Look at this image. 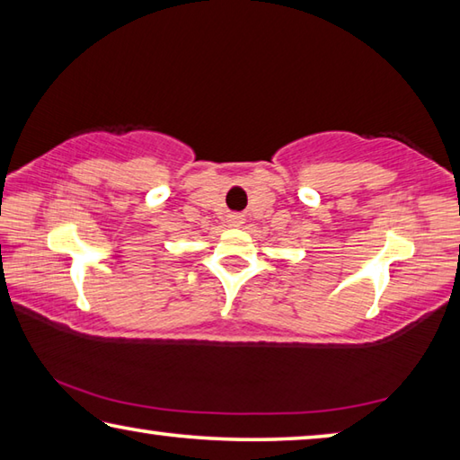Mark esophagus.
I'll list each match as a JSON object with an SVG mask.
<instances>
[{"instance_id":"obj_1","label":"esophagus","mask_w":460,"mask_h":460,"mask_svg":"<svg viewBox=\"0 0 460 460\" xmlns=\"http://www.w3.org/2000/svg\"><path fill=\"white\" fill-rule=\"evenodd\" d=\"M227 223L231 225V227H241V225H243V217H241V215H229Z\"/></svg>"}]
</instances>
